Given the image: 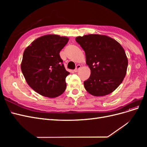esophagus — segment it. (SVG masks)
Returning <instances> with one entry per match:
<instances>
[{
  "label": "esophagus",
  "mask_w": 147,
  "mask_h": 147,
  "mask_svg": "<svg viewBox=\"0 0 147 147\" xmlns=\"http://www.w3.org/2000/svg\"><path fill=\"white\" fill-rule=\"evenodd\" d=\"M81 68V65H77V67H76V68H75V69L74 70V72H77L79 70V69Z\"/></svg>",
  "instance_id": "esophagus-1"
}]
</instances>
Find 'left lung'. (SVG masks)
Wrapping results in <instances>:
<instances>
[{
	"label": "left lung",
	"mask_w": 147,
	"mask_h": 147,
	"mask_svg": "<svg viewBox=\"0 0 147 147\" xmlns=\"http://www.w3.org/2000/svg\"><path fill=\"white\" fill-rule=\"evenodd\" d=\"M75 40L85 52L90 77L84 86L90 94L104 96L119 86L125 77L128 61L125 51L115 39L104 35L88 34Z\"/></svg>",
	"instance_id": "1"
}]
</instances>
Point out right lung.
I'll use <instances>...</instances> for the list:
<instances>
[{"label":"right lung","instance_id":"obj_1","mask_svg":"<svg viewBox=\"0 0 147 147\" xmlns=\"http://www.w3.org/2000/svg\"><path fill=\"white\" fill-rule=\"evenodd\" d=\"M69 38L48 34L35 39L25 49L21 69L29 86L40 95L54 98L64 92L67 71L59 56Z\"/></svg>","mask_w":147,"mask_h":147}]
</instances>
